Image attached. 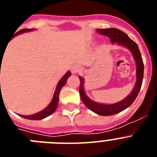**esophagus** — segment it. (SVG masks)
I'll return each instance as SVG.
<instances>
[{"label":"esophagus","mask_w":157,"mask_h":157,"mask_svg":"<svg viewBox=\"0 0 157 157\" xmlns=\"http://www.w3.org/2000/svg\"><path fill=\"white\" fill-rule=\"evenodd\" d=\"M71 71L72 74H77V73H78V72L80 71V66L77 64L73 65V66L71 67Z\"/></svg>","instance_id":"34e87169"}]
</instances>
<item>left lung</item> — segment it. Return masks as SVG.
Segmentation results:
<instances>
[{
    "label": "left lung",
    "mask_w": 157,
    "mask_h": 157,
    "mask_svg": "<svg viewBox=\"0 0 157 157\" xmlns=\"http://www.w3.org/2000/svg\"><path fill=\"white\" fill-rule=\"evenodd\" d=\"M97 30L100 34L108 36L112 43L117 42L118 44L128 48L131 51L133 56L135 59L136 66H137V82H136L134 90L131 94L123 101H120L119 103L114 104V105H101V104H98L91 101L85 94L84 90H83V83H84L83 78L82 77H79V94L83 104L88 109L100 116H112V115L117 114L124 109H127L129 106L132 105L134 100L136 99L138 94H139L141 84H142V80H143L144 63L138 45L132 39H130L126 33L116 28L98 29Z\"/></svg>",
    "instance_id": "obj_1"
}]
</instances>
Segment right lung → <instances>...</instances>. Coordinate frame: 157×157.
<instances>
[{
	"mask_svg": "<svg viewBox=\"0 0 157 157\" xmlns=\"http://www.w3.org/2000/svg\"><path fill=\"white\" fill-rule=\"evenodd\" d=\"M32 30L31 29H23V30H20L19 31H18L17 33L14 34V36L17 35L19 34H21V33H23V32H27V31H30ZM71 75V72L67 71L66 74L64 75L61 79L59 80V82H58L57 86H56V91H55V94H54L53 98H52L51 103L49 104L46 109H44L41 112H38V113H36L34 115H31V116H21L22 117L25 118V119H27V120H42L44 118L47 117V116H50L51 114H52L55 111H56V108H57L58 105V101H59V92H60V90H61L62 87L65 85L66 83L67 79L68 78L69 76ZM1 85V83H0Z\"/></svg>",
	"mask_w": 157,
	"mask_h": 157,
	"instance_id": "1",
	"label": "right lung"
}]
</instances>
